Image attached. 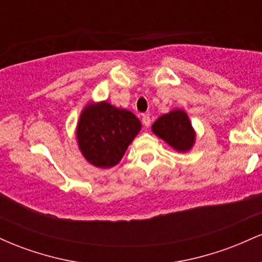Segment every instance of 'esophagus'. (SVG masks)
Returning a JSON list of instances; mask_svg holds the SVG:
<instances>
[{
    "label": "esophagus",
    "mask_w": 262,
    "mask_h": 262,
    "mask_svg": "<svg viewBox=\"0 0 262 262\" xmlns=\"http://www.w3.org/2000/svg\"><path fill=\"white\" fill-rule=\"evenodd\" d=\"M141 121H143V124L145 125L146 128L150 127V123H151V119H150L149 116H146V114H144L143 118H141Z\"/></svg>",
    "instance_id": "1"
}]
</instances>
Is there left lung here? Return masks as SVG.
Returning a JSON list of instances; mask_svg holds the SVG:
<instances>
[{"label":"left lung","mask_w":262,"mask_h":262,"mask_svg":"<svg viewBox=\"0 0 262 262\" xmlns=\"http://www.w3.org/2000/svg\"><path fill=\"white\" fill-rule=\"evenodd\" d=\"M151 132L177 152H188L196 143V130L181 108H173L159 117L151 125Z\"/></svg>","instance_id":"1"}]
</instances>
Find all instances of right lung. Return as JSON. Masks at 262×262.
<instances>
[{
	"instance_id": "right-lung-1",
	"label": "right lung",
	"mask_w": 262,
	"mask_h": 262,
	"mask_svg": "<svg viewBox=\"0 0 262 262\" xmlns=\"http://www.w3.org/2000/svg\"><path fill=\"white\" fill-rule=\"evenodd\" d=\"M141 129L134 113L107 101L87 102L77 121V145L85 160L98 169H110L122 160Z\"/></svg>"
}]
</instances>
